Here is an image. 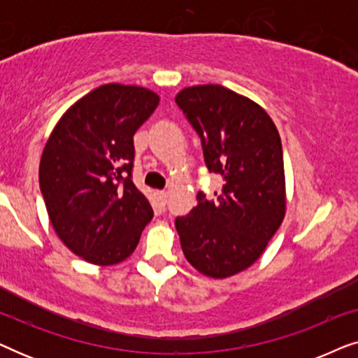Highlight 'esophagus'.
<instances>
[{
  "mask_svg": "<svg viewBox=\"0 0 358 358\" xmlns=\"http://www.w3.org/2000/svg\"><path fill=\"white\" fill-rule=\"evenodd\" d=\"M156 197L163 205H166V200H168V194L164 192V190H156Z\"/></svg>",
  "mask_w": 358,
  "mask_h": 358,
  "instance_id": "34e87169",
  "label": "esophagus"
}]
</instances>
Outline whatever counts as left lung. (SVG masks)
<instances>
[{
	"mask_svg": "<svg viewBox=\"0 0 358 358\" xmlns=\"http://www.w3.org/2000/svg\"><path fill=\"white\" fill-rule=\"evenodd\" d=\"M176 102L202 138L208 171L223 178L217 197L199 192L176 218L180 248L203 275L231 277L261 257L285 217L280 135L257 102L220 85L184 87Z\"/></svg>",
	"mask_w": 358,
	"mask_h": 358,
	"instance_id": "1",
	"label": "left lung"
}]
</instances>
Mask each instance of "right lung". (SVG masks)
I'll use <instances>...</instances> for the list:
<instances>
[{"instance_id":"1","label":"right lung","mask_w":358,"mask_h":358,"mask_svg":"<svg viewBox=\"0 0 358 358\" xmlns=\"http://www.w3.org/2000/svg\"><path fill=\"white\" fill-rule=\"evenodd\" d=\"M159 104L156 92L109 83L76 101L48 136L38 182L62 243L96 266L135 251L153 218L131 180L134 135Z\"/></svg>"}]
</instances>
